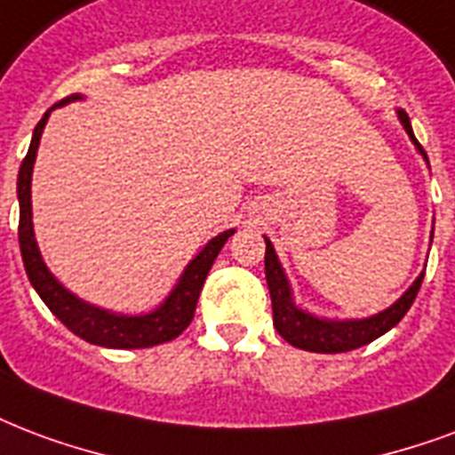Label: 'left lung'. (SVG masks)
<instances>
[{
	"label": "left lung",
	"mask_w": 455,
	"mask_h": 455,
	"mask_svg": "<svg viewBox=\"0 0 455 455\" xmlns=\"http://www.w3.org/2000/svg\"><path fill=\"white\" fill-rule=\"evenodd\" d=\"M398 121L403 124L405 133L412 140V145L418 148L422 159L429 164L427 152L422 150V145L418 143V138L412 133L411 119L403 109H396ZM435 234V228H432ZM267 251H265V276L267 286H269V296H272V312H274V327L276 331L296 348L312 353H346L353 348H360L365 343H372L374 339H379L381 334H387L389 329H394L398 322L403 320V315L411 310L412 300L418 296V291L422 286L425 272L412 282L411 289H405V293L398 298L396 303L389 305L387 310L363 317V320H331V317H320L312 315L310 310L298 307L296 298H293V289L286 272H283L279 255L274 251L272 241L265 235Z\"/></svg>",
	"instance_id": "obj_1"
}]
</instances>
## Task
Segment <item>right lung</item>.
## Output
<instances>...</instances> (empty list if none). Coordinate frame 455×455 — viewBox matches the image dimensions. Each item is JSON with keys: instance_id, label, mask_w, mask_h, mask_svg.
<instances>
[{"instance_id": "obj_1", "label": "right lung", "mask_w": 455, "mask_h": 455, "mask_svg": "<svg viewBox=\"0 0 455 455\" xmlns=\"http://www.w3.org/2000/svg\"><path fill=\"white\" fill-rule=\"evenodd\" d=\"M83 100V95H71L61 100L59 104L50 107L40 124L35 126L33 140L28 148V155L19 169V183H16V193H19V243H20V258L23 267L33 289L37 296L43 298V303L52 310V315L61 320L64 327H68L76 336H81L83 341L104 346V348H150L157 343H166L181 334L183 329L188 327L193 315H196L197 298L203 291V283L207 274L212 269L214 259L228 241V235L235 234V228L221 231L214 235L212 241H207L203 251L197 252L196 258L190 259L179 282L173 283L169 296L150 312L143 315H121V312L104 310L97 305H90L76 293L66 289L64 283L59 282L57 276L50 272V267L44 265L43 252L37 248L33 231V203H30V181H33V166L37 157V148H40V138L47 126L50 114L57 107H64L68 102Z\"/></svg>"}]
</instances>
